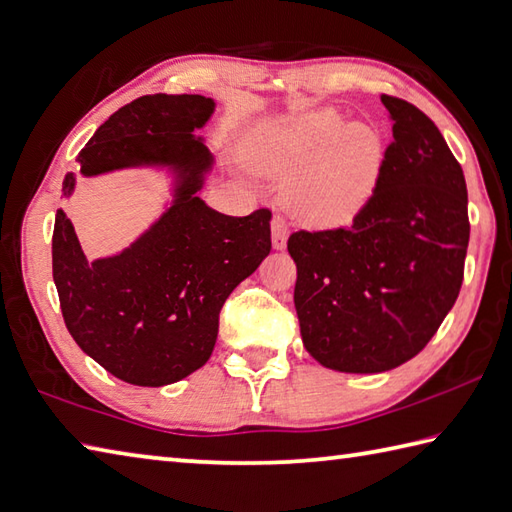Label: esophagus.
<instances>
[{
    "label": "esophagus",
    "mask_w": 512,
    "mask_h": 512,
    "mask_svg": "<svg viewBox=\"0 0 512 512\" xmlns=\"http://www.w3.org/2000/svg\"><path fill=\"white\" fill-rule=\"evenodd\" d=\"M287 234H289V225L283 216H274L272 218V243L276 249H283L287 245Z\"/></svg>",
    "instance_id": "34e87169"
}]
</instances>
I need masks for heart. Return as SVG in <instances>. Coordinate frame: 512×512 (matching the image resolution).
Segmentation results:
<instances>
[{"label": "heart", "instance_id": "b5f03b06", "mask_svg": "<svg viewBox=\"0 0 512 512\" xmlns=\"http://www.w3.org/2000/svg\"><path fill=\"white\" fill-rule=\"evenodd\" d=\"M339 127L336 113H314L274 131L254 149L260 169H301L289 185V202L307 223H347L365 207L379 180V133L365 124Z\"/></svg>", "mask_w": 512, "mask_h": 512}]
</instances>
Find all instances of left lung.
Instances as JSON below:
<instances>
[{
	"instance_id": "1",
	"label": "left lung",
	"mask_w": 512,
	"mask_h": 512,
	"mask_svg": "<svg viewBox=\"0 0 512 512\" xmlns=\"http://www.w3.org/2000/svg\"><path fill=\"white\" fill-rule=\"evenodd\" d=\"M394 140L379 180L347 227L294 231V305L303 345L325 368H399L455 305L470 238L466 178L437 124L381 95Z\"/></svg>"
}]
</instances>
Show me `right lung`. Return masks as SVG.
Returning a JSON list of instances; mask_svg holds the SVG:
<instances>
[{
    "mask_svg": "<svg viewBox=\"0 0 512 512\" xmlns=\"http://www.w3.org/2000/svg\"><path fill=\"white\" fill-rule=\"evenodd\" d=\"M214 111L202 95H142L115 111L77 153L84 176L133 165H173L176 202L113 258L89 260L71 220L57 209L53 281L66 330L120 381L144 388L176 383L209 361L229 294L272 249V211L234 218L202 202L205 144L191 136ZM75 185L66 173L64 194Z\"/></svg>",
    "mask_w": 512,
    "mask_h": 512,
    "instance_id": "1",
    "label": "right lung"
}]
</instances>
